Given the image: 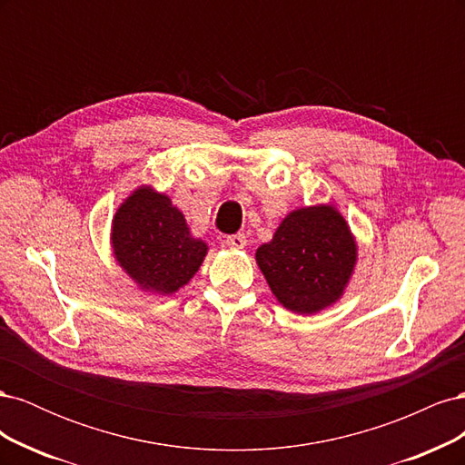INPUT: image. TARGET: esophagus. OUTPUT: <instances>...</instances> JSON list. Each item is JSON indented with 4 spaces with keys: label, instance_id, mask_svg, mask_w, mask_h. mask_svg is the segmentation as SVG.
Instances as JSON below:
<instances>
[{
    "label": "esophagus",
    "instance_id": "esophagus-1",
    "mask_svg": "<svg viewBox=\"0 0 465 465\" xmlns=\"http://www.w3.org/2000/svg\"><path fill=\"white\" fill-rule=\"evenodd\" d=\"M227 246H231V248H236V250H241V248H244L246 246V236L244 234H231V236H227Z\"/></svg>",
    "mask_w": 465,
    "mask_h": 465
}]
</instances>
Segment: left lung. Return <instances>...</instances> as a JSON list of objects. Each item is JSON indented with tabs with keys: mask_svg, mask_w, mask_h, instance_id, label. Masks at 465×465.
Masks as SVG:
<instances>
[{
	"mask_svg": "<svg viewBox=\"0 0 465 465\" xmlns=\"http://www.w3.org/2000/svg\"><path fill=\"white\" fill-rule=\"evenodd\" d=\"M256 262L277 301L297 314H314L343 294L357 262V244L331 205L289 213L262 244Z\"/></svg>",
	"mask_w": 465,
	"mask_h": 465,
	"instance_id": "obj_1",
	"label": "left lung"
}]
</instances>
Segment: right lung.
<instances>
[{
	"label": "right lung",
	"mask_w": 465,
	"mask_h": 465,
	"mask_svg": "<svg viewBox=\"0 0 465 465\" xmlns=\"http://www.w3.org/2000/svg\"><path fill=\"white\" fill-rule=\"evenodd\" d=\"M112 248L139 287L159 294L184 287L207 254L205 242L192 238L184 215L151 188L135 190L116 211Z\"/></svg>",
	"instance_id": "add662e5"
}]
</instances>
